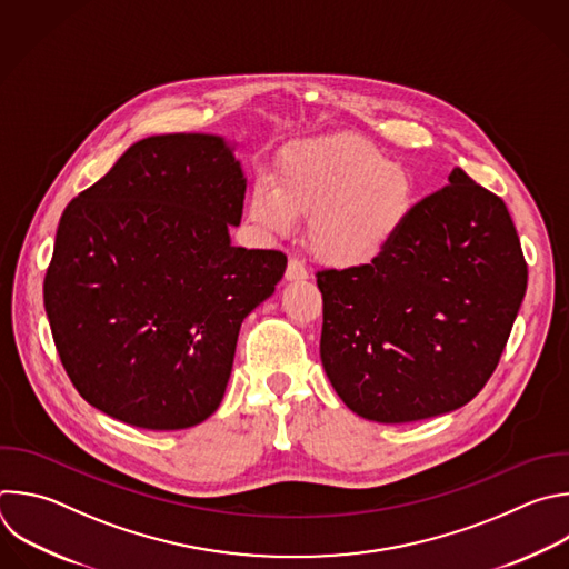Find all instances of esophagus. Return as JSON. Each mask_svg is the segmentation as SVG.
Instances as JSON below:
<instances>
[{
  "mask_svg": "<svg viewBox=\"0 0 569 569\" xmlns=\"http://www.w3.org/2000/svg\"><path fill=\"white\" fill-rule=\"evenodd\" d=\"M308 277V270H306V266L299 261V259H290L288 261V268H286V279L288 281H301V279H306Z\"/></svg>",
  "mask_w": 569,
  "mask_h": 569,
  "instance_id": "1",
  "label": "esophagus"
}]
</instances>
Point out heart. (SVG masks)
Instances as JSON below:
<instances>
[{"instance_id": "heart-1", "label": "heart", "mask_w": 569, "mask_h": 569, "mask_svg": "<svg viewBox=\"0 0 569 569\" xmlns=\"http://www.w3.org/2000/svg\"><path fill=\"white\" fill-rule=\"evenodd\" d=\"M416 201L409 169L355 136L297 144L277 178H259L250 219L288 234L295 217L310 219V248L328 266L357 268L380 257L405 228Z\"/></svg>"}]
</instances>
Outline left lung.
<instances>
[{
	"instance_id": "left-lung-1",
	"label": "left lung",
	"mask_w": 569,
	"mask_h": 569,
	"mask_svg": "<svg viewBox=\"0 0 569 569\" xmlns=\"http://www.w3.org/2000/svg\"><path fill=\"white\" fill-rule=\"evenodd\" d=\"M321 363L357 416L416 422L471 402L527 290L507 206L460 167L375 261L319 270Z\"/></svg>"
}]
</instances>
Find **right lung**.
Returning <instances> with one entry per match:
<instances>
[{"label": "right lung", "instance_id": "right-lung-1", "mask_svg": "<svg viewBox=\"0 0 569 569\" xmlns=\"http://www.w3.org/2000/svg\"><path fill=\"white\" fill-rule=\"evenodd\" d=\"M246 178L219 136L133 142L64 210L44 277L60 361L102 413L151 431L221 405L243 319L286 272L230 243Z\"/></svg>", "mask_w": 569, "mask_h": 569}]
</instances>
